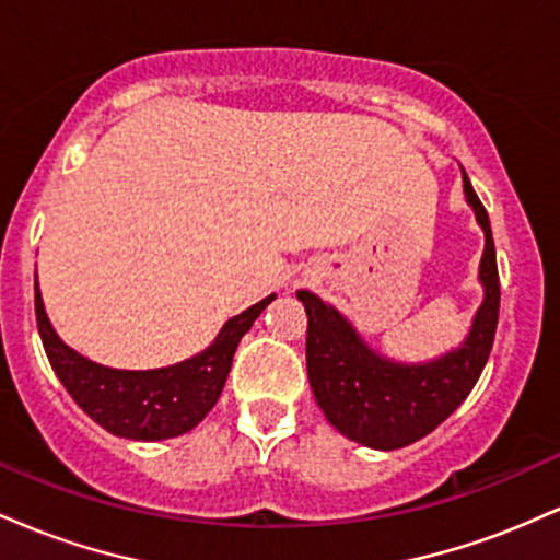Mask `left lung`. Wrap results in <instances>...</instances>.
<instances>
[{"label":"left lung","instance_id":"8db88e82","mask_svg":"<svg viewBox=\"0 0 560 560\" xmlns=\"http://www.w3.org/2000/svg\"><path fill=\"white\" fill-rule=\"evenodd\" d=\"M464 176V195L485 231L479 284L485 289L466 339L434 361L400 363L365 345L337 307L300 289L307 313V378L334 429L374 450H397L434 432L466 400L490 358L500 313V279L490 215Z\"/></svg>","mask_w":560,"mask_h":560}]
</instances>
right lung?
I'll list each match as a JSON object with an SVG mask.
<instances>
[{
  "label": "right lung",
  "mask_w": 560,
  "mask_h": 560,
  "mask_svg": "<svg viewBox=\"0 0 560 560\" xmlns=\"http://www.w3.org/2000/svg\"><path fill=\"white\" fill-rule=\"evenodd\" d=\"M34 289L38 337L62 387L102 429L139 442L186 434L210 413L226 384L242 337L266 311V305L276 300V294H268L240 316L229 318L213 345L182 363L150 371H126L89 361L62 342L44 311L38 279Z\"/></svg>",
  "instance_id": "add662e5"
}]
</instances>
